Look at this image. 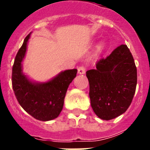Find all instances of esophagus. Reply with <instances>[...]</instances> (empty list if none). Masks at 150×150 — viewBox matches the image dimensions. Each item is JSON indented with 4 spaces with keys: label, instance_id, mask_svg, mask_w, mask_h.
Masks as SVG:
<instances>
[{
    "label": "esophagus",
    "instance_id": "obj_1",
    "mask_svg": "<svg viewBox=\"0 0 150 150\" xmlns=\"http://www.w3.org/2000/svg\"><path fill=\"white\" fill-rule=\"evenodd\" d=\"M85 72H86V68L84 66H81L78 68V73L80 75H83V74H85Z\"/></svg>",
    "mask_w": 150,
    "mask_h": 150
}]
</instances>
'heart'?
I'll list each match as a JSON object with an SVG mask.
<instances>
[{"mask_svg":"<svg viewBox=\"0 0 150 150\" xmlns=\"http://www.w3.org/2000/svg\"><path fill=\"white\" fill-rule=\"evenodd\" d=\"M103 48H104V43H101V44H100V45L98 46L97 50H98V51H101V50H103Z\"/></svg>","mask_w":150,"mask_h":150,"instance_id":"b5f03b06","label":"heart"}]
</instances>
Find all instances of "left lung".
Instances as JSON below:
<instances>
[{
  "mask_svg": "<svg viewBox=\"0 0 150 150\" xmlns=\"http://www.w3.org/2000/svg\"><path fill=\"white\" fill-rule=\"evenodd\" d=\"M96 69L86 71L89 98L94 113L103 120L124 114L132 101L137 84V69L128 47L119 46Z\"/></svg>",
  "mask_w": 150,
  "mask_h": 150,
  "instance_id": "obj_1",
  "label": "left lung"
}]
</instances>
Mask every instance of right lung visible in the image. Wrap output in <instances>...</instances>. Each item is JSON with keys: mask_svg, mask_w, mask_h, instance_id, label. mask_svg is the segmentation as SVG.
<instances>
[{"mask_svg": "<svg viewBox=\"0 0 150 150\" xmlns=\"http://www.w3.org/2000/svg\"><path fill=\"white\" fill-rule=\"evenodd\" d=\"M30 34L25 38L18 51L12 68V88L18 102L29 114L39 121L55 119L63 109L68 86L77 74V69L61 71L47 82H35L22 72V61L25 55Z\"/></svg>", "mask_w": 150, "mask_h": 150, "instance_id": "add662e5", "label": "right lung"}]
</instances>
